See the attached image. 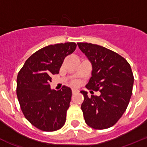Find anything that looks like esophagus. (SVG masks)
<instances>
[{"instance_id": "34e87169", "label": "esophagus", "mask_w": 147, "mask_h": 147, "mask_svg": "<svg viewBox=\"0 0 147 147\" xmlns=\"http://www.w3.org/2000/svg\"><path fill=\"white\" fill-rule=\"evenodd\" d=\"M72 94H76V93H78V89H75V88H73V89L72 90Z\"/></svg>"}]
</instances>
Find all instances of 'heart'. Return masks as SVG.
Here are the masks:
<instances>
[{
	"instance_id": "1",
	"label": "heart",
	"mask_w": 147,
	"mask_h": 147,
	"mask_svg": "<svg viewBox=\"0 0 147 147\" xmlns=\"http://www.w3.org/2000/svg\"><path fill=\"white\" fill-rule=\"evenodd\" d=\"M72 83H73L74 86H77V85H78V82H77V81H74Z\"/></svg>"
}]
</instances>
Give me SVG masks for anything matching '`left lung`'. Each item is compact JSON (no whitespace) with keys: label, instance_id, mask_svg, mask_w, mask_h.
<instances>
[{"label":"left lung","instance_id":"8db88e82","mask_svg":"<svg viewBox=\"0 0 147 147\" xmlns=\"http://www.w3.org/2000/svg\"><path fill=\"white\" fill-rule=\"evenodd\" d=\"M92 65V77L86 87L100 91V96H88L81 91V105L86 123L96 129L114 125L126 111L133 93L134 77L130 65L122 56L102 46L78 43Z\"/></svg>","mask_w":147,"mask_h":147}]
</instances>
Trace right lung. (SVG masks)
I'll list each match as a JSON object with an SVG mask.
<instances>
[{"instance_id":"add662e5","label":"right lung","mask_w":147,"mask_h":147,"mask_svg":"<svg viewBox=\"0 0 147 147\" xmlns=\"http://www.w3.org/2000/svg\"><path fill=\"white\" fill-rule=\"evenodd\" d=\"M75 42L51 45L26 60L17 78V96L26 119L42 131L61 129L66 121L72 90L51 89V75L59 73L66 56L75 51Z\"/></svg>"}]
</instances>
